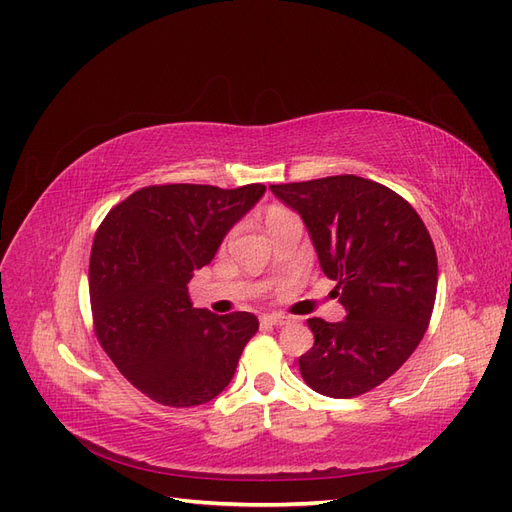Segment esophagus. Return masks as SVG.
<instances>
[{"label":"esophagus","mask_w":512,"mask_h":512,"mask_svg":"<svg viewBox=\"0 0 512 512\" xmlns=\"http://www.w3.org/2000/svg\"><path fill=\"white\" fill-rule=\"evenodd\" d=\"M262 324H269V327H284V324H288V318L280 316V314H267L260 318Z\"/></svg>","instance_id":"34e87169"}]
</instances>
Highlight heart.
Returning <instances> with one entry per match:
<instances>
[{
	"label": "heart",
	"mask_w": 512,
	"mask_h": 512,
	"mask_svg": "<svg viewBox=\"0 0 512 512\" xmlns=\"http://www.w3.org/2000/svg\"><path fill=\"white\" fill-rule=\"evenodd\" d=\"M286 213H290V211H286V209H282V207L271 209V211L267 213V224H271L275 218H280V215H286Z\"/></svg>",
	"instance_id": "obj_1"
}]
</instances>
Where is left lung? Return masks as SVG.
Returning <instances> with one entry per match:
<instances>
[{
    "label": "left lung",
    "mask_w": 512,
    "mask_h": 512,
    "mask_svg": "<svg viewBox=\"0 0 512 512\" xmlns=\"http://www.w3.org/2000/svg\"><path fill=\"white\" fill-rule=\"evenodd\" d=\"M269 190L303 218L346 307L342 322L307 320L314 346L299 359L305 384L335 399L376 389L421 344L436 303L438 258L421 215L386 185L356 175Z\"/></svg>",
    "instance_id": "1"
}]
</instances>
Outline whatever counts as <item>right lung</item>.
Here are the masks:
<instances>
[{
	"label": "right lung",
	"instance_id": "right-lung-1",
	"mask_svg": "<svg viewBox=\"0 0 512 512\" xmlns=\"http://www.w3.org/2000/svg\"><path fill=\"white\" fill-rule=\"evenodd\" d=\"M265 190L149 185L108 211L96 232L89 260L96 337L126 380L162 406L218 397L258 331L250 312L192 307L188 282Z\"/></svg>",
	"mask_w": 512,
	"mask_h": 512
}]
</instances>
